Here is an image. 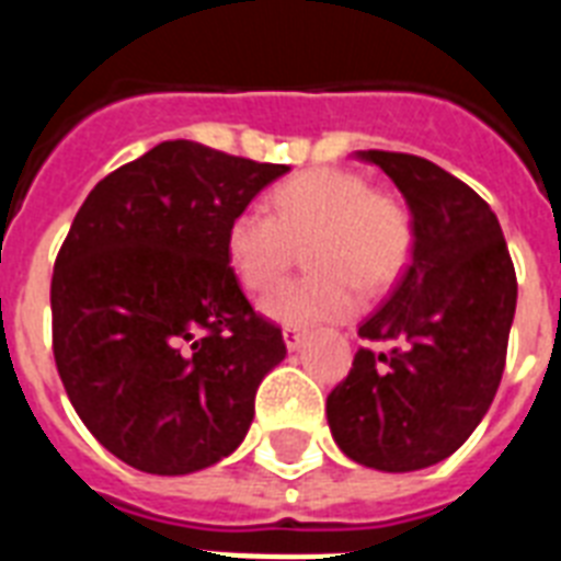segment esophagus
<instances>
[{
    "instance_id": "esophagus-1",
    "label": "esophagus",
    "mask_w": 561,
    "mask_h": 561,
    "mask_svg": "<svg viewBox=\"0 0 561 561\" xmlns=\"http://www.w3.org/2000/svg\"><path fill=\"white\" fill-rule=\"evenodd\" d=\"M282 337H285V346L290 352H297L302 343H306V329H299V325H285L282 329Z\"/></svg>"
}]
</instances>
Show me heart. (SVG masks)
I'll list each match as a JSON object with an SVG mask.
<instances>
[{
  "instance_id": "heart-1",
  "label": "heart",
  "mask_w": 561,
  "mask_h": 561,
  "mask_svg": "<svg viewBox=\"0 0 561 561\" xmlns=\"http://www.w3.org/2000/svg\"><path fill=\"white\" fill-rule=\"evenodd\" d=\"M306 247L311 276L288 282L262 302L273 323L314 325L355 314L360 288L378 294L401 273L413 247L408 209L373 192L352 171L317 169L285 180L267 211L244 209L227 227V262L253 294L288 273L294 247Z\"/></svg>"
}]
</instances>
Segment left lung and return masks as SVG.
<instances>
[{
    "label": "left lung",
    "instance_id": "left-lung-1",
    "mask_svg": "<svg viewBox=\"0 0 561 561\" xmlns=\"http://www.w3.org/2000/svg\"><path fill=\"white\" fill-rule=\"evenodd\" d=\"M396 183L413 250L325 416L337 448L378 471H419L451 457L486 416L504 375L518 282L495 211L462 180L413 153L358 151Z\"/></svg>",
    "mask_w": 561,
    "mask_h": 561
}]
</instances>
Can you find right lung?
I'll list each match as a JSON object with an SVG mask.
<instances>
[{
    "label": "right lung",
    "instance_id": "right-lung-1",
    "mask_svg": "<svg viewBox=\"0 0 561 561\" xmlns=\"http://www.w3.org/2000/svg\"><path fill=\"white\" fill-rule=\"evenodd\" d=\"M288 165L160 142L101 180L51 276L55 364L75 413L148 474L209 469L244 443L285 341L227 262V227Z\"/></svg>",
    "mask_w": 561,
    "mask_h": 561
}]
</instances>
